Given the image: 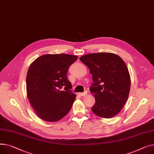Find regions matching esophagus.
<instances>
[{
	"label": "esophagus",
	"mask_w": 154,
	"mask_h": 154,
	"mask_svg": "<svg viewBox=\"0 0 154 154\" xmlns=\"http://www.w3.org/2000/svg\"><path fill=\"white\" fill-rule=\"evenodd\" d=\"M87 94H88L87 91H85L83 93H79V95H80V96H86Z\"/></svg>",
	"instance_id": "obj_1"
}]
</instances>
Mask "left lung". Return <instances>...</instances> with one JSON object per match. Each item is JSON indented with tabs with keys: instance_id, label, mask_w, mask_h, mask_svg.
<instances>
[{
	"instance_id": "1",
	"label": "left lung",
	"mask_w": 154,
	"mask_h": 154,
	"mask_svg": "<svg viewBox=\"0 0 154 154\" xmlns=\"http://www.w3.org/2000/svg\"><path fill=\"white\" fill-rule=\"evenodd\" d=\"M79 60L90 69L94 83L89 91L94 94L92 111L104 118L117 115L129 96L131 78L122 59L112 53H90Z\"/></svg>"
}]
</instances>
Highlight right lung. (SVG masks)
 <instances>
[{"label": "right lung", "mask_w": 154, "mask_h": 154, "mask_svg": "<svg viewBox=\"0 0 154 154\" xmlns=\"http://www.w3.org/2000/svg\"><path fill=\"white\" fill-rule=\"evenodd\" d=\"M78 58L63 53L44 55L30 65L26 79L27 97L42 119L56 122L70 111L76 95L71 90L67 72Z\"/></svg>", "instance_id": "add662e5"}]
</instances>
